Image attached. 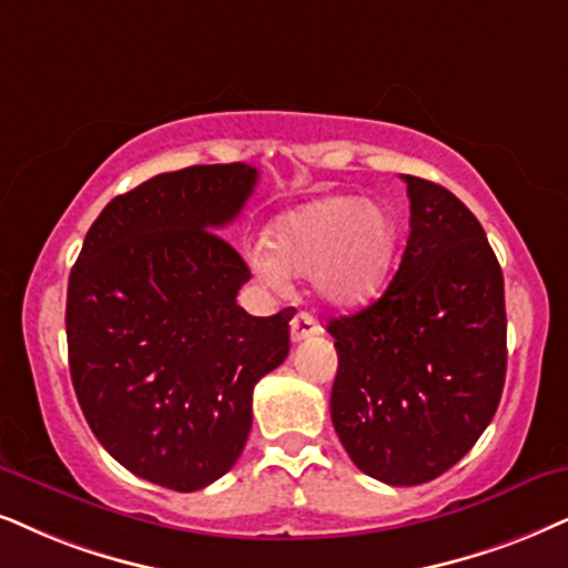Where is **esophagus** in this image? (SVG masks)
<instances>
[{"mask_svg":"<svg viewBox=\"0 0 568 568\" xmlns=\"http://www.w3.org/2000/svg\"><path fill=\"white\" fill-rule=\"evenodd\" d=\"M317 322H314V317L312 314H306V312H298L296 317L291 320V341L293 343H301V341H306L308 335H317Z\"/></svg>","mask_w":568,"mask_h":568,"instance_id":"34e87169","label":"esophagus"}]
</instances>
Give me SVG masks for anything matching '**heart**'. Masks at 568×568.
<instances>
[{"label":"heart","mask_w":568,"mask_h":568,"mask_svg":"<svg viewBox=\"0 0 568 568\" xmlns=\"http://www.w3.org/2000/svg\"><path fill=\"white\" fill-rule=\"evenodd\" d=\"M396 243L398 225L385 206L325 196L272 222L270 246L251 251V264L272 285H283L285 275H312L325 304L348 308L383 288Z\"/></svg>","instance_id":"1"}]
</instances>
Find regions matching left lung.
I'll list each match as a JSON object with an SVG mask.
<instances>
[{
  "mask_svg": "<svg viewBox=\"0 0 568 568\" xmlns=\"http://www.w3.org/2000/svg\"><path fill=\"white\" fill-rule=\"evenodd\" d=\"M398 272L375 304L329 320V416L364 475L422 485L469 454L506 379L504 272L479 220L443 185L404 175Z\"/></svg>",
  "mask_w": 568,
  "mask_h": 568,
  "instance_id": "left-lung-1",
  "label": "left lung"
}]
</instances>
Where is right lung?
I'll return each instance as SVG.
<instances>
[{"label":"right lung","mask_w":568,"mask_h":568,"mask_svg":"<svg viewBox=\"0 0 568 568\" xmlns=\"http://www.w3.org/2000/svg\"><path fill=\"white\" fill-rule=\"evenodd\" d=\"M260 172L193 164L104 206L70 272V377L91 433L135 477L193 493L239 462L254 385L285 362L293 308L251 317L217 233Z\"/></svg>","instance_id":"1"}]
</instances>
